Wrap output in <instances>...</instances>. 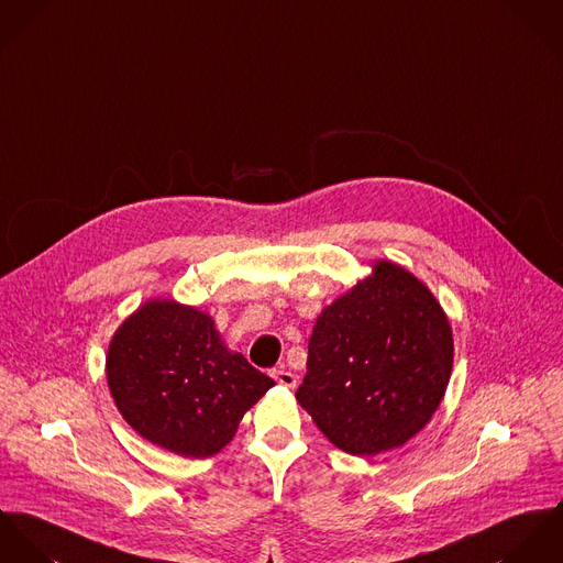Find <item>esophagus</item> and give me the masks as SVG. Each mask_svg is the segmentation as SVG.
Wrapping results in <instances>:
<instances>
[{"mask_svg":"<svg viewBox=\"0 0 563 563\" xmlns=\"http://www.w3.org/2000/svg\"><path fill=\"white\" fill-rule=\"evenodd\" d=\"M272 377L278 382V384H283V386H287V388H294L296 386V375L291 374V372H287L285 367H280V369H274L272 372Z\"/></svg>","mask_w":563,"mask_h":563,"instance_id":"esophagus-1","label":"esophagus"}]
</instances>
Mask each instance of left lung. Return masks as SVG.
I'll use <instances>...</instances> for the list:
<instances>
[{"mask_svg": "<svg viewBox=\"0 0 563 563\" xmlns=\"http://www.w3.org/2000/svg\"><path fill=\"white\" fill-rule=\"evenodd\" d=\"M453 367V332L434 294L406 267L372 274L319 312L296 399L334 446L377 455L417 437Z\"/></svg>", "mask_w": 563, "mask_h": 563, "instance_id": "8db88e82", "label": "left lung"}]
</instances>
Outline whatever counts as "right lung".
Masks as SVG:
<instances>
[{
    "label": "right lung",
    "instance_id": "1",
    "mask_svg": "<svg viewBox=\"0 0 563 563\" xmlns=\"http://www.w3.org/2000/svg\"><path fill=\"white\" fill-rule=\"evenodd\" d=\"M108 386L126 423L184 455L222 451L274 379L231 352L213 317L177 300H148L114 332Z\"/></svg>",
    "mask_w": 563,
    "mask_h": 563
}]
</instances>
